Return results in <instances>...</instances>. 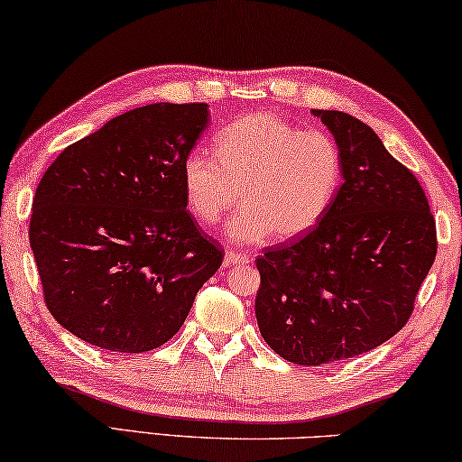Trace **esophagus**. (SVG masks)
Returning <instances> with one entry per match:
<instances>
[{
    "instance_id": "esophagus-1",
    "label": "esophagus",
    "mask_w": 462,
    "mask_h": 462,
    "mask_svg": "<svg viewBox=\"0 0 462 462\" xmlns=\"http://www.w3.org/2000/svg\"><path fill=\"white\" fill-rule=\"evenodd\" d=\"M239 263H249V255L239 254V252H233V249H229V252H225V268L239 266Z\"/></svg>"
}]
</instances>
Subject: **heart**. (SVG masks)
<instances>
[{"instance_id": "heart-1", "label": "heart", "mask_w": 462, "mask_h": 462, "mask_svg": "<svg viewBox=\"0 0 462 462\" xmlns=\"http://www.w3.org/2000/svg\"><path fill=\"white\" fill-rule=\"evenodd\" d=\"M344 160L323 131H300L270 112L225 125L215 153L194 149L181 162L190 213L215 225L239 199L244 207L225 226L233 244L291 241L321 221L339 192Z\"/></svg>"}]
</instances>
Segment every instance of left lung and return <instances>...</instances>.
<instances>
[{"instance_id":"1","label":"left lung","mask_w":462,"mask_h":462,"mask_svg":"<svg viewBox=\"0 0 462 462\" xmlns=\"http://www.w3.org/2000/svg\"><path fill=\"white\" fill-rule=\"evenodd\" d=\"M313 115L342 151L344 184L311 231L255 260L260 334L302 366L354 358L395 336L436 258V221L418 178L362 120Z\"/></svg>"}]
</instances>
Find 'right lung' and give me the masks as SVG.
<instances>
[{"label": "right lung", "instance_id": "right-lung-1", "mask_svg": "<svg viewBox=\"0 0 462 462\" xmlns=\"http://www.w3.org/2000/svg\"><path fill=\"white\" fill-rule=\"evenodd\" d=\"M207 104H149L60 151L32 200L51 315L83 342L141 354L178 334L223 249L188 213L181 162Z\"/></svg>", "mask_w": 462, "mask_h": 462}]
</instances>
